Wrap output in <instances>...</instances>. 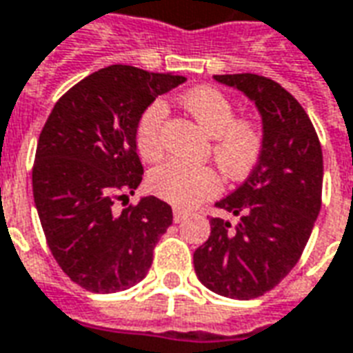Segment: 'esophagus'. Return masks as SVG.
<instances>
[{"label":"esophagus","instance_id":"34e87169","mask_svg":"<svg viewBox=\"0 0 353 353\" xmlns=\"http://www.w3.org/2000/svg\"><path fill=\"white\" fill-rule=\"evenodd\" d=\"M185 217H187V214H185L183 210H179V208H174V221L181 223Z\"/></svg>","mask_w":353,"mask_h":353}]
</instances>
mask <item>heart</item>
<instances>
[{"label": "heart", "instance_id": "1", "mask_svg": "<svg viewBox=\"0 0 353 353\" xmlns=\"http://www.w3.org/2000/svg\"><path fill=\"white\" fill-rule=\"evenodd\" d=\"M179 105L194 119L200 130L214 138L212 153L225 176L240 179L252 172L263 151L259 124L250 119H236L234 103L214 87L192 88L179 98ZM162 119L164 108L154 101L139 115L136 124V145L149 162L159 161L164 153ZM149 185L159 199L189 210L215 196L221 189V179L210 166L170 161L153 170Z\"/></svg>", "mask_w": 353, "mask_h": 353}]
</instances>
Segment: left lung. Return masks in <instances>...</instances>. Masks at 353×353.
Segmentation results:
<instances>
[{"mask_svg": "<svg viewBox=\"0 0 353 353\" xmlns=\"http://www.w3.org/2000/svg\"><path fill=\"white\" fill-rule=\"evenodd\" d=\"M255 103L263 151L250 176L215 206L210 238L194 252V272L217 295L248 301L276 288L301 259L321 208L323 154L303 105L276 81L255 73L214 75Z\"/></svg>", "mask_w": 353, "mask_h": 353, "instance_id": "8db88e82", "label": "left lung"}]
</instances>
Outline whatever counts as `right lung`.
Instances as JSON below:
<instances>
[{
  "instance_id": "add662e5",
  "label": "right lung",
  "mask_w": 353,
  "mask_h": 353,
  "mask_svg": "<svg viewBox=\"0 0 353 353\" xmlns=\"http://www.w3.org/2000/svg\"><path fill=\"white\" fill-rule=\"evenodd\" d=\"M185 81L108 65L70 88L39 134L32 183L43 232L60 268L92 293H117L143 280L172 225V208L157 196L123 210L115 204L134 194L143 176L139 115Z\"/></svg>"
}]
</instances>
